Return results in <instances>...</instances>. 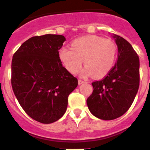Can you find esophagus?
I'll list each match as a JSON object with an SVG mask.
<instances>
[{"mask_svg": "<svg viewBox=\"0 0 150 150\" xmlns=\"http://www.w3.org/2000/svg\"><path fill=\"white\" fill-rule=\"evenodd\" d=\"M85 83V81H82V80H81V79H79V85H81V84Z\"/></svg>", "mask_w": 150, "mask_h": 150, "instance_id": "34e87169", "label": "esophagus"}]
</instances>
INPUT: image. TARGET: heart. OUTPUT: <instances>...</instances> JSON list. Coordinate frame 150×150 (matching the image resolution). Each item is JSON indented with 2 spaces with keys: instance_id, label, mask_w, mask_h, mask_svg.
<instances>
[{
  "instance_id": "heart-1",
  "label": "heart",
  "mask_w": 150,
  "mask_h": 150,
  "mask_svg": "<svg viewBox=\"0 0 150 150\" xmlns=\"http://www.w3.org/2000/svg\"><path fill=\"white\" fill-rule=\"evenodd\" d=\"M71 48L61 47L58 57L65 69L71 74L77 73L82 64V77L93 74L96 78H103L110 71L115 62L116 45L112 40L104 39L96 35H87L75 39Z\"/></svg>"
}]
</instances>
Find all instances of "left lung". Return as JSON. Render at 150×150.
<instances>
[{"label": "left lung", "instance_id": "left-lung-1", "mask_svg": "<svg viewBox=\"0 0 150 150\" xmlns=\"http://www.w3.org/2000/svg\"><path fill=\"white\" fill-rule=\"evenodd\" d=\"M112 38L118 47V58L101 81L92 82L93 92L87 98L92 115L112 120L126 113L132 104L139 86V59L133 47L119 35Z\"/></svg>", "mask_w": 150, "mask_h": 150}]
</instances>
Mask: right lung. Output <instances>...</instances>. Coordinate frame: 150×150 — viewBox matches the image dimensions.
Instances as JSON below:
<instances>
[{"mask_svg":"<svg viewBox=\"0 0 150 150\" xmlns=\"http://www.w3.org/2000/svg\"><path fill=\"white\" fill-rule=\"evenodd\" d=\"M65 38L45 35L29 38L14 53L11 62V86L18 103L31 118L49 124L63 116L68 97L78 79L58 57Z\"/></svg>","mask_w":150,"mask_h":150,"instance_id":"right-lung-1","label":"right lung"}]
</instances>
